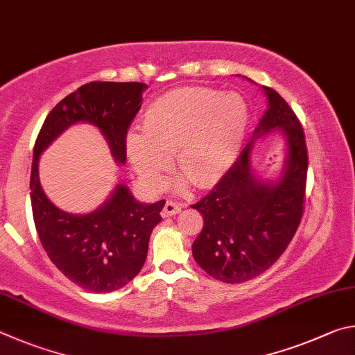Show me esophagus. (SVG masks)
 Masks as SVG:
<instances>
[{"instance_id":"esophagus-1","label":"esophagus","mask_w":355,"mask_h":355,"mask_svg":"<svg viewBox=\"0 0 355 355\" xmlns=\"http://www.w3.org/2000/svg\"><path fill=\"white\" fill-rule=\"evenodd\" d=\"M181 204L178 202H173V201H166L164 210H162L160 215L164 216V218H168V216H173V215H178L179 212H181Z\"/></svg>"}]
</instances>
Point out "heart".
<instances>
[{
    "instance_id": "heart-1",
    "label": "heart",
    "mask_w": 355,
    "mask_h": 355,
    "mask_svg": "<svg viewBox=\"0 0 355 355\" xmlns=\"http://www.w3.org/2000/svg\"><path fill=\"white\" fill-rule=\"evenodd\" d=\"M248 128V107L237 93L207 87H182L149 104L143 130L126 134L134 170L153 190L165 184L171 164L181 170L176 189L193 182L200 189L218 184L237 159Z\"/></svg>"
}]
</instances>
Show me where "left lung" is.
<instances>
[{
  "instance_id": "8db88e82",
  "label": "left lung",
  "mask_w": 355,
  "mask_h": 355,
  "mask_svg": "<svg viewBox=\"0 0 355 355\" xmlns=\"http://www.w3.org/2000/svg\"><path fill=\"white\" fill-rule=\"evenodd\" d=\"M262 92L266 110L252 139L215 189L191 206L204 218L191 245L193 259L226 284L250 281L268 270L287 250L302 216L307 148L301 123L277 92L268 87ZM272 132L283 137L284 162L275 178L263 180L253 171L252 154L257 141Z\"/></svg>"
}]
</instances>
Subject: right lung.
Segmentation results:
<instances>
[{
  "mask_svg": "<svg viewBox=\"0 0 355 355\" xmlns=\"http://www.w3.org/2000/svg\"><path fill=\"white\" fill-rule=\"evenodd\" d=\"M143 83H90L70 93L49 112L35 140L31 168V206L43 250L71 282L95 293L120 290L139 275L153 229L165 201L135 200L118 182L101 206L70 214L48 200L39 178L40 155L78 123L99 129L118 165L126 164V134L141 107Z\"/></svg>",
  "mask_w": 355,
  "mask_h": 355,
  "instance_id": "1",
  "label": "right lung"
}]
</instances>
